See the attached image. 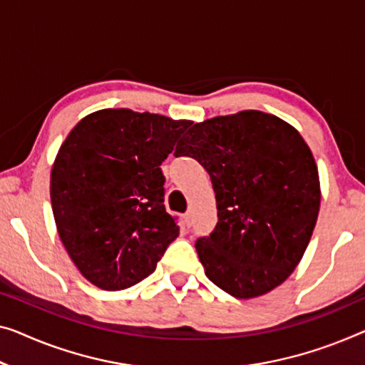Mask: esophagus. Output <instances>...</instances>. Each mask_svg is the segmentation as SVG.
I'll return each instance as SVG.
<instances>
[{
    "mask_svg": "<svg viewBox=\"0 0 365 365\" xmlns=\"http://www.w3.org/2000/svg\"><path fill=\"white\" fill-rule=\"evenodd\" d=\"M183 225L187 226V227H190L193 225V215L192 213H185L183 215Z\"/></svg>",
    "mask_w": 365,
    "mask_h": 365,
    "instance_id": "1",
    "label": "esophagus"
}]
</instances>
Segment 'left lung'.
<instances>
[{
  "mask_svg": "<svg viewBox=\"0 0 365 365\" xmlns=\"http://www.w3.org/2000/svg\"><path fill=\"white\" fill-rule=\"evenodd\" d=\"M210 173L217 222L200 237L208 279L236 298L265 295L300 264L322 188L302 134L274 114L239 111L197 123L175 149Z\"/></svg>",
  "mask_w": 365,
  "mask_h": 365,
  "instance_id": "8db88e82",
  "label": "left lung"
}]
</instances>
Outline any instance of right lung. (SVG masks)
Instances as JSON below:
<instances>
[{
  "instance_id": "right-lung-1",
  "label": "right lung",
  "mask_w": 365,
  "mask_h": 365,
  "mask_svg": "<svg viewBox=\"0 0 365 365\" xmlns=\"http://www.w3.org/2000/svg\"><path fill=\"white\" fill-rule=\"evenodd\" d=\"M190 124L126 108L100 110L58 149L51 172L57 231L80 274L98 288L139 284L177 239L160 164Z\"/></svg>"
}]
</instances>
